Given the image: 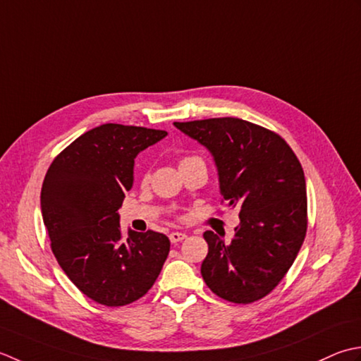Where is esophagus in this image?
Segmentation results:
<instances>
[{
    "label": "esophagus",
    "instance_id": "obj_1",
    "mask_svg": "<svg viewBox=\"0 0 361 361\" xmlns=\"http://www.w3.org/2000/svg\"><path fill=\"white\" fill-rule=\"evenodd\" d=\"M185 237H187L185 232H171V233H170V241H171V243H179V241H182Z\"/></svg>",
    "mask_w": 361,
    "mask_h": 361
}]
</instances>
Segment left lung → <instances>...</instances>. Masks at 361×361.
<instances>
[{"label": "left lung", "mask_w": 361, "mask_h": 361, "mask_svg": "<svg viewBox=\"0 0 361 361\" xmlns=\"http://www.w3.org/2000/svg\"><path fill=\"white\" fill-rule=\"evenodd\" d=\"M174 126L209 149L219 193L240 210L229 245L223 235L204 232V282L229 302L264 298L290 269L307 232V187L296 154L274 132L232 116Z\"/></svg>", "instance_id": "left-lung-1"}]
</instances>
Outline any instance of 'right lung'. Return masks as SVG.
<instances>
[{"label": "right lung", "instance_id": "right-lung-1", "mask_svg": "<svg viewBox=\"0 0 361 361\" xmlns=\"http://www.w3.org/2000/svg\"><path fill=\"white\" fill-rule=\"evenodd\" d=\"M168 132L107 123L85 132L51 164L40 205L51 249L87 298L107 307L145 296L170 252L166 235L129 231L120 207L134 185L135 157Z\"/></svg>", "mask_w": 361, "mask_h": 361}]
</instances>
